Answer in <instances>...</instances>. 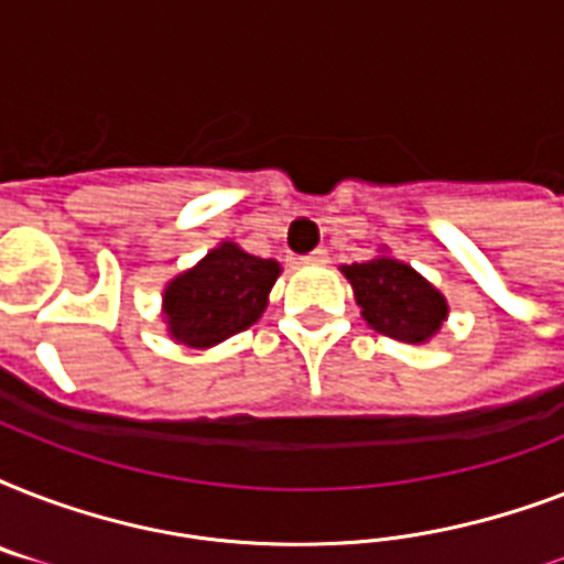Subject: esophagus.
Masks as SVG:
<instances>
[{
    "label": "esophagus",
    "mask_w": 564,
    "mask_h": 564,
    "mask_svg": "<svg viewBox=\"0 0 564 564\" xmlns=\"http://www.w3.org/2000/svg\"><path fill=\"white\" fill-rule=\"evenodd\" d=\"M304 263L325 265L327 263V248H316V251H310V254L304 257Z\"/></svg>",
    "instance_id": "obj_1"
}]
</instances>
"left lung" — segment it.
<instances>
[{
    "label": "left lung",
    "mask_w": 564,
    "mask_h": 564,
    "mask_svg": "<svg viewBox=\"0 0 564 564\" xmlns=\"http://www.w3.org/2000/svg\"><path fill=\"white\" fill-rule=\"evenodd\" d=\"M357 292L362 316L377 334L398 343H427L447 316L445 299L419 272L392 257L343 269Z\"/></svg>",
    "instance_id": "1"
}]
</instances>
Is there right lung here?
<instances>
[{
  "label": "right lung",
  "mask_w": 564,
  "mask_h": 564,
  "mask_svg": "<svg viewBox=\"0 0 564 564\" xmlns=\"http://www.w3.org/2000/svg\"><path fill=\"white\" fill-rule=\"evenodd\" d=\"M281 265L246 254L234 242L213 248L202 263L170 283L163 295L172 336L193 348L228 339L254 325Z\"/></svg>",
  "instance_id": "1"
}]
</instances>
